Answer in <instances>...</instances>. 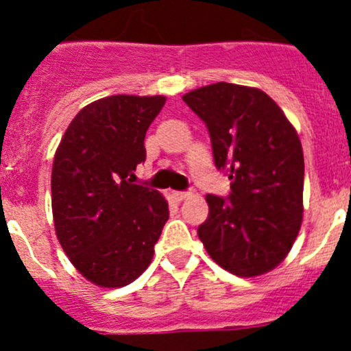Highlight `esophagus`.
<instances>
[{"mask_svg": "<svg viewBox=\"0 0 351 351\" xmlns=\"http://www.w3.org/2000/svg\"><path fill=\"white\" fill-rule=\"evenodd\" d=\"M190 195H192V193H190V192H173L171 193V197L175 198L176 202H183V200H185V198H189Z\"/></svg>", "mask_w": 351, "mask_h": 351, "instance_id": "obj_1", "label": "esophagus"}]
</instances>
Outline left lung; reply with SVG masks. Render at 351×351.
Listing matches in <instances>:
<instances>
[{
	"instance_id": "1",
	"label": "left lung",
	"mask_w": 351,
	"mask_h": 351,
	"mask_svg": "<svg viewBox=\"0 0 351 351\" xmlns=\"http://www.w3.org/2000/svg\"><path fill=\"white\" fill-rule=\"evenodd\" d=\"M210 134L228 198L207 195L198 238L212 260L238 277H256L284 261L302 224L304 154L280 107L258 88L215 83L183 95Z\"/></svg>"
}]
</instances>
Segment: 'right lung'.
<instances>
[{
  "label": "right lung",
  "instance_id": "1",
  "mask_svg": "<svg viewBox=\"0 0 351 351\" xmlns=\"http://www.w3.org/2000/svg\"><path fill=\"white\" fill-rule=\"evenodd\" d=\"M166 98L113 95L86 105L62 136L52 165L56 234L91 284L136 280L169 217L158 190L132 183L146 161L144 137Z\"/></svg>",
  "mask_w": 351,
  "mask_h": 351
}]
</instances>
